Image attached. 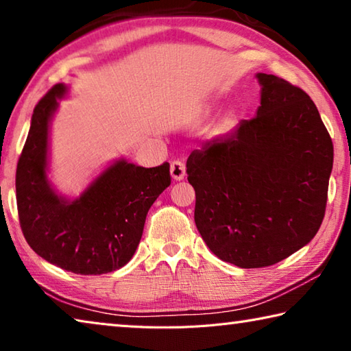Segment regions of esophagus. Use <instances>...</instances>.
<instances>
[{"label":"esophagus","instance_id":"34e87169","mask_svg":"<svg viewBox=\"0 0 351 351\" xmlns=\"http://www.w3.org/2000/svg\"><path fill=\"white\" fill-rule=\"evenodd\" d=\"M170 173L175 181H181L186 176V165L181 161H173L170 164Z\"/></svg>","mask_w":351,"mask_h":351}]
</instances>
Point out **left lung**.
Masks as SVG:
<instances>
[{
	"instance_id": "left-lung-1",
	"label": "left lung",
	"mask_w": 351,
	"mask_h": 351,
	"mask_svg": "<svg viewBox=\"0 0 351 351\" xmlns=\"http://www.w3.org/2000/svg\"><path fill=\"white\" fill-rule=\"evenodd\" d=\"M257 79V116L187 159L199 234L239 268L276 265L314 239L332 169V142L310 96L277 75Z\"/></svg>"
}]
</instances>
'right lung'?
I'll list each match as a JSON object with an SVG mask.
<instances>
[{
  "label": "right lung",
  "mask_w": 351,
  "mask_h": 351,
  "mask_svg": "<svg viewBox=\"0 0 351 351\" xmlns=\"http://www.w3.org/2000/svg\"><path fill=\"white\" fill-rule=\"evenodd\" d=\"M68 88L52 86L35 105L16 165V206L23 235L41 258L64 271L100 276L132 260L148 209L170 186V165L145 169L112 162L79 198L58 195L47 180L49 125Z\"/></svg>",
  "instance_id": "1"
}]
</instances>
